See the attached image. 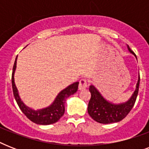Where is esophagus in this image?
I'll list each match as a JSON object with an SVG mask.
<instances>
[{
  "label": "esophagus",
  "instance_id": "esophagus-1",
  "mask_svg": "<svg viewBox=\"0 0 149 149\" xmlns=\"http://www.w3.org/2000/svg\"><path fill=\"white\" fill-rule=\"evenodd\" d=\"M87 87V80L86 79H81L79 83V90L83 91Z\"/></svg>",
  "mask_w": 149,
  "mask_h": 149
}]
</instances>
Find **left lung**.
<instances>
[{"label":"left lung","instance_id":"obj_1","mask_svg":"<svg viewBox=\"0 0 149 149\" xmlns=\"http://www.w3.org/2000/svg\"><path fill=\"white\" fill-rule=\"evenodd\" d=\"M127 46L128 51L136 57V55L131 50L129 46ZM139 82L140 76L139 73V79L137 82L135 91L127 101L120 104H114L105 99L93 84H91L89 88V91L91 93V97L87 107V111L90 116L95 121L100 124L116 123L123 120L134 107L139 93Z\"/></svg>","mask_w":149,"mask_h":149}]
</instances>
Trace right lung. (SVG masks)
<instances>
[{
    "mask_svg": "<svg viewBox=\"0 0 149 149\" xmlns=\"http://www.w3.org/2000/svg\"><path fill=\"white\" fill-rule=\"evenodd\" d=\"M17 56L15 58V64L13 66L11 83H12L14 97H15V100L17 102L18 107L29 120L37 125H48L57 122L65 113V100L67 99L70 95H72L77 92L79 82H76V83L70 84V86H68L66 88L59 92L58 95L56 96V99L52 102V104H50L49 107H45V108L39 109L37 111L33 110V109L30 108L29 107L26 106L23 103L22 99L20 98L18 91L15 85L14 77H15V70H16V66H17Z\"/></svg>",
    "mask_w": 149,
    "mask_h": 149,
    "instance_id": "1",
    "label": "right lung"
}]
</instances>
